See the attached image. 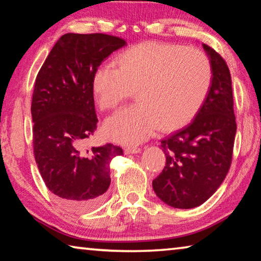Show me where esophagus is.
Here are the masks:
<instances>
[{"label": "esophagus", "instance_id": "esophagus-1", "mask_svg": "<svg viewBox=\"0 0 261 261\" xmlns=\"http://www.w3.org/2000/svg\"><path fill=\"white\" fill-rule=\"evenodd\" d=\"M124 151L126 154H135V153H139L141 151V148L135 147V146H129V147H125Z\"/></svg>", "mask_w": 261, "mask_h": 261}]
</instances>
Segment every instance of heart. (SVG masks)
I'll return each instance as SVG.
<instances>
[{"label": "heart", "instance_id": "1", "mask_svg": "<svg viewBox=\"0 0 261 261\" xmlns=\"http://www.w3.org/2000/svg\"><path fill=\"white\" fill-rule=\"evenodd\" d=\"M117 67L100 65L92 78L96 103L115 109L137 92L138 102L109 117L105 134L117 143L134 145L149 138L159 127L179 129L191 122L210 93L212 63L196 48L144 42L125 50Z\"/></svg>", "mask_w": 261, "mask_h": 261}]
</instances>
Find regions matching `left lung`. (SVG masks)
<instances>
[{
    "label": "left lung",
    "mask_w": 261,
    "mask_h": 261,
    "mask_svg": "<svg viewBox=\"0 0 261 261\" xmlns=\"http://www.w3.org/2000/svg\"><path fill=\"white\" fill-rule=\"evenodd\" d=\"M213 82L194 120L161 140L166 166L153 180L156 196L175 208H193L226 178L236 136L231 77L223 57L204 43Z\"/></svg>",
    "instance_id": "8db88e82"
}]
</instances>
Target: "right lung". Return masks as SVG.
Returning <instances> with one entry per match:
<instances>
[{"label":"right lung","instance_id":"1","mask_svg":"<svg viewBox=\"0 0 261 261\" xmlns=\"http://www.w3.org/2000/svg\"><path fill=\"white\" fill-rule=\"evenodd\" d=\"M125 45L103 33H67L57 40L35 79L31 105L35 162L46 187L77 212L95 208L110 185L109 163L123 149L85 148L98 124L92 78L102 61Z\"/></svg>","mask_w":261,"mask_h":261}]
</instances>
